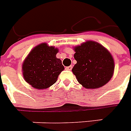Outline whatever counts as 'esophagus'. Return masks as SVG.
I'll return each mask as SVG.
<instances>
[{
    "label": "esophagus",
    "mask_w": 131,
    "mask_h": 131,
    "mask_svg": "<svg viewBox=\"0 0 131 131\" xmlns=\"http://www.w3.org/2000/svg\"><path fill=\"white\" fill-rule=\"evenodd\" d=\"M72 66H69V67H66V70H68V71H71L72 69Z\"/></svg>",
    "instance_id": "obj_1"
}]
</instances>
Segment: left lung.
<instances>
[{"mask_svg": "<svg viewBox=\"0 0 131 131\" xmlns=\"http://www.w3.org/2000/svg\"><path fill=\"white\" fill-rule=\"evenodd\" d=\"M77 61L72 69L80 85L86 89H97L107 84L114 74L115 62L111 53L101 43L86 41L73 47Z\"/></svg>", "mask_w": 131, "mask_h": 131, "instance_id": "left-lung-1", "label": "left lung"}]
</instances>
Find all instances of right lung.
Wrapping results in <instances>:
<instances>
[{
    "label": "right lung",
    "mask_w": 131,
    "mask_h": 131,
    "mask_svg": "<svg viewBox=\"0 0 131 131\" xmlns=\"http://www.w3.org/2000/svg\"><path fill=\"white\" fill-rule=\"evenodd\" d=\"M58 48L41 43L34 47L22 64V74L32 88L43 90L56 83L64 69L60 59L56 58Z\"/></svg>",
    "instance_id": "1"
}]
</instances>
